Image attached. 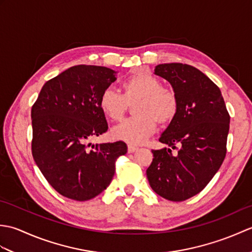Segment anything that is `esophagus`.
Listing matches in <instances>:
<instances>
[{
    "label": "esophagus",
    "instance_id": "esophagus-1",
    "mask_svg": "<svg viewBox=\"0 0 252 252\" xmlns=\"http://www.w3.org/2000/svg\"><path fill=\"white\" fill-rule=\"evenodd\" d=\"M137 149H138V147H136L134 145H127V152L129 153H134L137 151Z\"/></svg>",
    "mask_w": 252,
    "mask_h": 252
}]
</instances>
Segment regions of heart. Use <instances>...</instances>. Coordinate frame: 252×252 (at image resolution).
<instances>
[{
  "instance_id": "obj_1",
  "label": "heart",
  "mask_w": 252,
  "mask_h": 252,
  "mask_svg": "<svg viewBox=\"0 0 252 252\" xmlns=\"http://www.w3.org/2000/svg\"><path fill=\"white\" fill-rule=\"evenodd\" d=\"M123 95L112 88L103 91L99 108L112 121H120L129 105L135 117L120 123L111 130L116 140L129 144H142L160 125L172 121L179 110L178 95L172 89L161 87V81L147 71H137L122 83Z\"/></svg>"
}]
</instances>
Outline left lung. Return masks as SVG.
I'll use <instances>...</instances> for the list:
<instances>
[{"label": "left lung", "mask_w": 252, "mask_h": 252, "mask_svg": "<svg viewBox=\"0 0 252 252\" xmlns=\"http://www.w3.org/2000/svg\"><path fill=\"white\" fill-rule=\"evenodd\" d=\"M155 74L172 85L179 110L159 138L176 152L153 149L147 179L159 196L183 201L200 192L220 169L226 155L229 115L220 89L197 68L160 63Z\"/></svg>", "instance_id": "obj_1"}]
</instances>
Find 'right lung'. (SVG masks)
<instances>
[{"label":"right lung","instance_id":"right-lung-1","mask_svg":"<svg viewBox=\"0 0 252 252\" xmlns=\"http://www.w3.org/2000/svg\"><path fill=\"white\" fill-rule=\"evenodd\" d=\"M115 73L101 66L70 67L43 85L32 106V156L53 189L70 199L99 195L114 178L116 160L126 154L122 141L90 143L108 130L99 97Z\"/></svg>","mask_w":252,"mask_h":252}]
</instances>
